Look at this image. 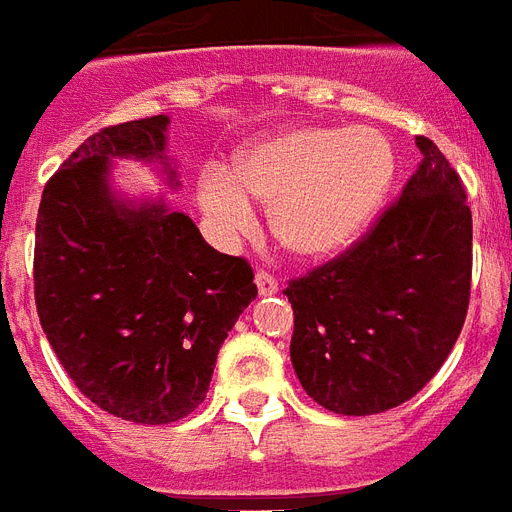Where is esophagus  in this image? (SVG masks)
<instances>
[{
	"mask_svg": "<svg viewBox=\"0 0 512 512\" xmlns=\"http://www.w3.org/2000/svg\"><path fill=\"white\" fill-rule=\"evenodd\" d=\"M256 285H259L261 296H272L277 293V277L267 269H256Z\"/></svg>",
	"mask_w": 512,
	"mask_h": 512,
	"instance_id": "34e87169",
	"label": "esophagus"
}]
</instances>
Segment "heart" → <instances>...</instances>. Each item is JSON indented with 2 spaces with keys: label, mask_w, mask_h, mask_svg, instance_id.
Instances as JSON below:
<instances>
[{
  "label": "heart",
  "mask_w": 512,
  "mask_h": 512,
  "mask_svg": "<svg viewBox=\"0 0 512 512\" xmlns=\"http://www.w3.org/2000/svg\"><path fill=\"white\" fill-rule=\"evenodd\" d=\"M396 158L375 129H293L245 147L235 166H206L200 208L222 235L251 227V200L296 256L338 253L365 230L394 182Z\"/></svg>",
  "instance_id": "1"
}]
</instances>
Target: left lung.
Segmentation results:
<instances>
[{"label": "left lung", "instance_id": "obj_1", "mask_svg": "<svg viewBox=\"0 0 512 512\" xmlns=\"http://www.w3.org/2000/svg\"><path fill=\"white\" fill-rule=\"evenodd\" d=\"M418 169L370 230L293 277L290 362L314 402L338 415L399 407L439 372L463 330L473 219L463 179L428 137Z\"/></svg>", "mask_w": 512, "mask_h": 512}]
</instances>
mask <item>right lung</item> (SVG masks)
<instances>
[{
  "instance_id": "right-lung-1",
  "label": "right lung",
  "mask_w": 512,
  "mask_h": 512,
  "mask_svg": "<svg viewBox=\"0 0 512 512\" xmlns=\"http://www.w3.org/2000/svg\"><path fill=\"white\" fill-rule=\"evenodd\" d=\"M166 116L105 126L44 185L34 245L36 312L60 365L100 410L132 423L187 418L216 354L259 296L243 256L203 240L163 203L118 206L110 155L161 158Z\"/></svg>"
}]
</instances>
